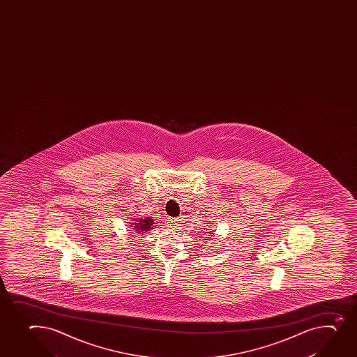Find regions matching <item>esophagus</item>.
Listing matches in <instances>:
<instances>
[{
    "label": "esophagus",
    "mask_w": 357,
    "mask_h": 357,
    "mask_svg": "<svg viewBox=\"0 0 357 357\" xmlns=\"http://www.w3.org/2000/svg\"><path fill=\"white\" fill-rule=\"evenodd\" d=\"M169 227H173V228H176L178 225H179V220L178 219H173V218H171V219L169 220Z\"/></svg>",
    "instance_id": "esophagus-1"
}]
</instances>
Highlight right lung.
Wrapping results in <instances>:
<instances>
[{"instance_id":"obj_1","label":"right lung","mask_w":357,"mask_h":357,"mask_svg":"<svg viewBox=\"0 0 357 357\" xmlns=\"http://www.w3.org/2000/svg\"><path fill=\"white\" fill-rule=\"evenodd\" d=\"M155 226L152 222L151 218H143V219L137 220V222L134 223V230L136 233H146V230L152 229V227Z\"/></svg>"}]
</instances>
